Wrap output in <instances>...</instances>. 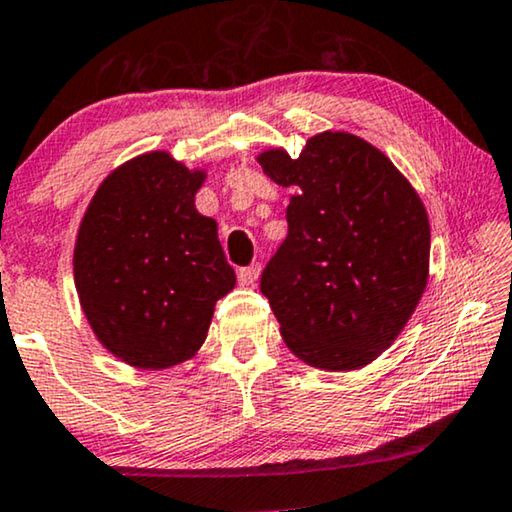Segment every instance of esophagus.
Returning <instances> with one entry per match:
<instances>
[{
    "label": "esophagus",
    "instance_id": "obj_1",
    "mask_svg": "<svg viewBox=\"0 0 512 512\" xmlns=\"http://www.w3.org/2000/svg\"><path fill=\"white\" fill-rule=\"evenodd\" d=\"M259 271H262V266H259V264H250V266H243V269H239V273H236V276H239V283H241L243 287H250V285L257 283Z\"/></svg>",
    "mask_w": 512,
    "mask_h": 512
}]
</instances>
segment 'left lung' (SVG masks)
Instances as JSON below:
<instances>
[{
  "instance_id": "obj_1",
  "label": "left lung",
  "mask_w": 512,
  "mask_h": 512,
  "mask_svg": "<svg viewBox=\"0 0 512 512\" xmlns=\"http://www.w3.org/2000/svg\"><path fill=\"white\" fill-rule=\"evenodd\" d=\"M292 187L287 239L262 294L292 355L322 371H357L394 343L429 280L427 208L390 157L348 132L311 136L292 160L257 155Z\"/></svg>"
}]
</instances>
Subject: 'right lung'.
I'll return each mask as SVG.
<instances>
[{
  "mask_svg": "<svg viewBox=\"0 0 512 512\" xmlns=\"http://www.w3.org/2000/svg\"><path fill=\"white\" fill-rule=\"evenodd\" d=\"M206 169L169 150L115 167L85 208L74 243V283L97 341L134 369L162 371L197 355L215 301L236 273L218 222L194 206Z\"/></svg>",
  "mask_w": 512,
  "mask_h": 512,
  "instance_id": "right-lung-1",
  "label": "right lung"
}]
</instances>
